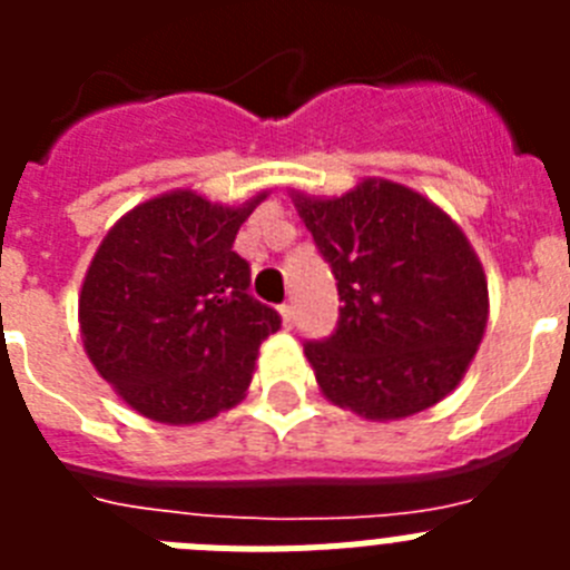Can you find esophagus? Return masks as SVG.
<instances>
[{"label":"esophagus","mask_w":570,"mask_h":570,"mask_svg":"<svg viewBox=\"0 0 570 570\" xmlns=\"http://www.w3.org/2000/svg\"><path fill=\"white\" fill-rule=\"evenodd\" d=\"M279 314H282V322H285V328H294V322H296V308L294 305H279Z\"/></svg>","instance_id":"esophagus-1"}]
</instances>
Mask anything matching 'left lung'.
I'll return each instance as SVG.
<instances>
[{"label":"left lung","instance_id":"8db88e82","mask_svg":"<svg viewBox=\"0 0 570 570\" xmlns=\"http://www.w3.org/2000/svg\"><path fill=\"white\" fill-rule=\"evenodd\" d=\"M340 291L334 334L305 342L331 402L402 420L451 394L488 322V282L434 203L367 179L340 199H296Z\"/></svg>","mask_w":570,"mask_h":570}]
</instances>
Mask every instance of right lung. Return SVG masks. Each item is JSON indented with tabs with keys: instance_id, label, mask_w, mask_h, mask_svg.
Listing matches in <instances>:
<instances>
[{
	"instance_id": "1",
	"label": "right lung",
	"mask_w": 570,
	"mask_h": 570,
	"mask_svg": "<svg viewBox=\"0 0 570 570\" xmlns=\"http://www.w3.org/2000/svg\"><path fill=\"white\" fill-rule=\"evenodd\" d=\"M262 199V196H259ZM239 210L176 190L110 228L85 276V351L134 411L190 425L236 405L282 316L250 294L234 250Z\"/></svg>"
}]
</instances>
